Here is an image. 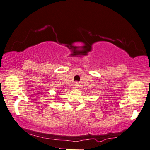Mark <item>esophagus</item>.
<instances>
[{"instance_id": "esophagus-1", "label": "esophagus", "mask_w": 150, "mask_h": 150, "mask_svg": "<svg viewBox=\"0 0 150 150\" xmlns=\"http://www.w3.org/2000/svg\"><path fill=\"white\" fill-rule=\"evenodd\" d=\"M78 86H79V84H78V83H77V82H75V84H74V88H77V87H78Z\"/></svg>"}]
</instances>
